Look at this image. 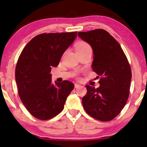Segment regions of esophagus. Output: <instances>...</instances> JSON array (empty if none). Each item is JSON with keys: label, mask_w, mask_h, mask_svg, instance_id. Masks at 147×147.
I'll return each mask as SVG.
<instances>
[{"label": "esophagus", "mask_w": 147, "mask_h": 147, "mask_svg": "<svg viewBox=\"0 0 147 147\" xmlns=\"http://www.w3.org/2000/svg\"><path fill=\"white\" fill-rule=\"evenodd\" d=\"M80 84H75V88H80Z\"/></svg>", "instance_id": "1"}]
</instances>
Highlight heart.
Segmentation results:
<instances>
[{
	"mask_svg": "<svg viewBox=\"0 0 147 147\" xmlns=\"http://www.w3.org/2000/svg\"><path fill=\"white\" fill-rule=\"evenodd\" d=\"M76 51H78V50H82L84 49H87V48H90V47L87 43H86V42L80 41L79 43L76 44Z\"/></svg>",
	"mask_w": 147,
	"mask_h": 147,
	"instance_id": "heart-1",
	"label": "heart"
}]
</instances>
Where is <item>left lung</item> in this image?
Listing matches in <instances>:
<instances>
[{
  "label": "left lung",
  "instance_id": "left-lung-1",
  "mask_svg": "<svg viewBox=\"0 0 147 147\" xmlns=\"http://www.w3.org/2000/svg\"><path fill=\"white\" fill-rule=\"evenodd\" d=\"M78 36L92 47V69L101 77L98 88L86 86L84 108L96 120L110 121L118 115L127 102L132 78L129 63L120 44L105 30L79 32Z\"/></svg>",
  "mask_w": 147,
  "mask_h": 147
}]
</instances>
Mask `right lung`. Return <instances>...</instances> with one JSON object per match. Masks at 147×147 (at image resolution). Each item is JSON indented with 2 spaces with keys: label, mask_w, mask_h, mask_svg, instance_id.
Masks as SVG:
<instances>
[{
  "label": "right lung",
  "mask_w": 147,
  "mask_h": 147,
  "mask_svg": "<svg viewBox=\"0 0 147 147\" xmlns=\"http://www.w3.org/2000/svg\"><path fill=\"white\" fill-rule=\"evenodd\" d=\"M77 37V32L43 33L24 47L15 69V80L22 102L34 117L51 119L62 111L74 85L64 80L51 82V69Z\"/></svg>",
  "instance_id": "right-lung-1"
}]
</instances>
